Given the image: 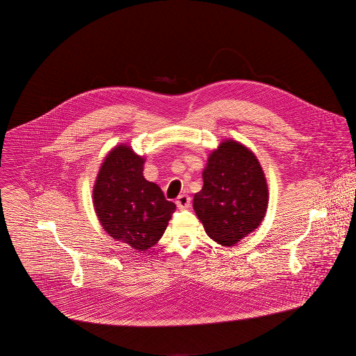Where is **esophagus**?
I'll return each mask as SVG.
<instances>
[{"instance_id": "obj_1", "label": "esophagus", "mask_w": 356, "mask_h": 356, "mask_svg": "<svg viewBox=\"0 0 356 356\" xmlns=\"http://www.w3.org/2000/svg\"><path fill=\"white\" fill-rule=\"evenodd\" d=\"M176 205L179 207V209H186L191 207V197L188 195H180L176 200Z\"/></svg>"}]
</instances>
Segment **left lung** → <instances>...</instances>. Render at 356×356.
Here are the masks:
<instances>
[{"label": "left lung", "instance_id": "obj_1", "mask_svg": "<svg viewBox=\"0 0 356 356\" xmlns=\"http://www.w3.org/2000/svg\"><path fill=\"white\" fill-rule=\"evenodd\" d=\"M203 181V189L193 197V209L216 243L232 247L264 219L267 180L256 156L243 144L222 141L208 157Z\"/></svg>", "mask_w": 356, "mask_h": 356}]
</instances>
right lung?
Returning a JSON list of instances; mask_svg holds the SVG:
<instances>
[{
  "label": "right lung",
  "mask_w": 356,
  "mask_h": 356,
  "mask_svg": "<svg viewBox=\"0 0 356 356\" xmlns=\"http://www.w3.org/2000/svg\"><path fill=\"white\" fill-rule=\"evenodd\" d=\"M144 157L127 144L106 154L93 188V204L109 236L137 252L153 247L167 229L176 205L144 179Z\"/></svg>",
  "instance_id": "obj_1"
}]
</instances>
